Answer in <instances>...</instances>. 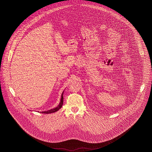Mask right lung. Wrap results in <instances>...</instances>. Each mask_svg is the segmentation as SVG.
I'll list each match as a JSON object with an SVG mask.
<instances>
[{"label": "right lung", "instance_id": "add662e5", "mask_svg": "<svg viewBox=\"0 0 152 152\" xmlns=\"http://www.w3.org/2000/svg\"><path fill=\"white\" fill-rule=\"evenodd\" d=\"M63 93H64V92H63V94H61V101H60V102L59 105H58V107H56L55 108L52 109H50V110H48V111H44V112H40L42 113H47V114H48V113H53V112H55L58 110L60 109L62 107L63 104Z\"/></svg>", "mask_w": 152, "mask_h": 152}]
</instances>
